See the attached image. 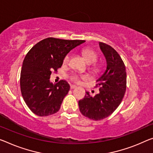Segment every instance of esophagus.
Wrapping results in <instances>:
<instances>
[{"label": "esophagus", "mask_w": 153, "mask_h": 153, "mask_svg": "<svg viewBox=\"0 0 153 153\" xmlns=\"http://www.w3.org/2000/svg\"><path fill=\"white\" fill-rule=\"evenodd\" d=\"M76 88V85H70V89L71 90H74V89Z\"/></svg>", "instance_id": "esophagus-1"}]
</instances>
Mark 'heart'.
Here are the masks:
<instances>
[{
    "mask_svg": "<svg viewBox=\"0 0 153 153\" xmlns=\"http://www.w3.org/2000/svg\"><path fill=\"white\" fill-rule=\"evenodd\" d=\"M82 54H83L85 60L86 61V62L88 63V64H92V63H94L98 59V54L95 52L94 51L92 50L91 48H85L82 51ZM70 55H67L63 59V64H68L70 62ZM93 71L94 72H98V68L97 66H94L92 68ZM86 77L85 76H79L78 74H72L71 76H70V79L74 83H79L80 81H81V79H85Z\"/></svg>",
    "mask_w": 153,
    "mask_h": 153,
    "instance_id": "1",
    "label": "heart"
}]
</instances>
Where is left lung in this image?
Instances as JSON below:
<instances>
[{"label":"left lung","instance_id":"left-lung-1","mask_svg":"<svg viewBox=\"0 0 153 153\" xmlns=\"http://www.w3.org/2000/svg\"><path fill=\"white\" fill-rule=\"evenodd\" d=\"M100 50L107 61V68L96 81L99 93L91 96L88 91L79 101L80 111L93 120L109 116L120 104L126 88V68L123 59L111 46L99 42Z\"/></svg>","mask_w":153,"mask_h":153}]
</instances>
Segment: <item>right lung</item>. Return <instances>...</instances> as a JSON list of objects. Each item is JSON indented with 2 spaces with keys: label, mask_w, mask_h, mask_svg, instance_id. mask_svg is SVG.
I'll return each mask as SVG.
<instances>
[{
  "label": "right lung",
  "mask_w": 153,
  "mask_h": 153,
  "mask_svg": "<svg viewBox=\"0 0 153 153\" xmlns=\"http://www.w3.org/2000/svg\"><path fill=\"white\" fill-rule=\"evenodd\" d=\"M85 40H68L48 37L39 42L28 52L20 73V90L26 104L33 114L48 116L59 110L70 85L62 80L50 82L52 72L62 67L70 51Z\"/></svg>",
  "instance_id": "add662e5"
}]
</instances>
